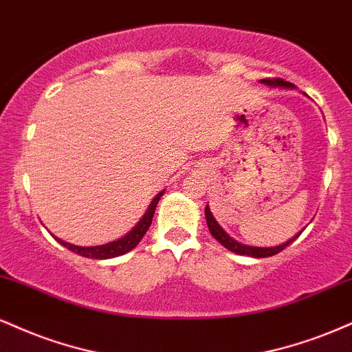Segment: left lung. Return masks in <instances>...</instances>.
<instances>
[{
  "label": "left lung",
  "mask_w": 352,
  "mask_h": 352,
  "mask_svg": "<svg viewBox=\"0 0 352 352\" xmlns=\"http://www.w3.org/2000/svg\"><path fill=\"white\" fill-rule=\"evenodd\" d=\"M261 83L267 85V87H272V88H287V90H294V85L289 83V82H283L280 78H275V80H261ZM205 218H206V224H208V230L211 232V236H213L214 239L218 241L219 244H223L224 248L228 249V251L234 252V254H239V256H249V257H256V259H261V257H270V256H275V254H278L282 251V249H285L287 245H290L294 243L295 239L298 238L300 234H302L303 230L297 232L295 236H292L289 241H285V243L278 244V245H270V248H261V245H248V244H243L239 243V241L232 239L230 234H228L226 231L223 230L221 226H219V223L214 219L213 213L210 211V206L206 205L205 208Z\"/></svg>",
  "instance_id": "left-lung-1"
}]
</instances>
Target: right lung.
<instances>
[{"mask_svg": "<svg viewBox=\"0 0 352 352\" xmlns=\"http://www.w3.org/2000/svg\"><path fill=\"white\" fill-rule=\"evenodd\" d=\"M165 190L162 192H159L155 195L154 198H152L149 208L146 210V213L142 214V218L139 219L138 224L131 230L129 232H126L124 236L116 241H111V243H107V244H100V245H75V244H70V243H65V241L58 239L57 236H54L55 241L57 243H60L63 248H67L69 251L78 254V256L82 257H88V259H113V257H118V256H122V254L133 251L135 245L139 244V241L144 238V234H146L147 230H149L151 223H152V218H154V213H155V208H157V203L160 200V197H162Z\"/></svg>", "mask_w": 352, "mask_h": 352, "instance_id": "add662e5", "label": "right lung"}]
</instances>
